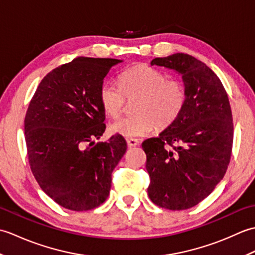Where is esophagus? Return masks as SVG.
Wrapping results in <instances>:
<instances>
[{
  "label": "esophagus",
  "instance_id": "34e87169",
  "mask_svg": "<svg viewBox=\"0 0 255 255\" xmlns=\"http://www.w3.org/2000/svg\"><path fill=\"white\" fill-rule=\"evenodd\" d=\"M127 144L129 148H133V147H137V145H139V141L137 139H127Z\"/></svg>",
  "mask_w": 255,
  "mask_h": 255
}]
</instances>
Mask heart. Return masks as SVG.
I'll use <instances>...</instances> for the list:
<instances>
[{"label":"heart","mask_w":255,"mask_h":255,"mask_svg":"<svg viewBox=\"0 0 255 255\" xmlns=\"http://www.w3.org/2000/svg\"><path fill=\"white\" fill-rule=\"evenodd\" d=\"M119 86L103 83L99 99L108 116L116 118L124 111L126 96L134 100L132 116L124 117L112 124V132L124 138L134 139L152 132L155 127L164 129L174 123L186 104V90L180 80L148 66L125 70L118 77Z\"/></svg>","instance_id":"b5f03b06"}]
</instances>
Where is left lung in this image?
<instances>
[{
    "label": "left lung",
    "instance_id": "1",
    "mask_svg": "<svg viewBox=\"0 0 255 255\" xmlns=\"http://www.w3.org/2000/svg\"><path fill=\"white\" fill-rule=\"evenodd\" d=\"M151 66L182 75L186 104L159 137L144 140L148 195L159 207H194L223 180L230 162L234 124L228 95L215 72L186 53L155 58Z\"/></svg>",
    "mask_w": 255,
    "mask_h": 255
}]
</instances>
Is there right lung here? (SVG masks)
Returning a JSON list of instances; mask_svg holds the SVG:
<instances>
[{
    "mask_svg": "<svg viewBox=\"0 0 255 255\" xmlns=\"http://www.w3.org/2000/svg\"><path fill=\"white\" fill-rule=\"evenodd\" d=\"M118 59L77 58L41 80L25 117L30 169L42 191L62 207L83 211L106 200L112 172L127 150L124 137L105 131L99 99L104 78Z\"/></svg>",
    "mask_w": 255,
    "mask_h": 255,
    "instance_id": "right-lung-1",
    "label": "right lung"
}]
</instances>
